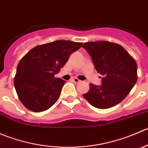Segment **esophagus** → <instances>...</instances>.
<instances>
[{"instance_id": "1", "label": "esophagus", "mask_w": 148, "mask_h": 148, "mask_svg": "<svg viewBox=\"0 0 148 148\" xmlns=\"http://www.w3.org/2000/svg\"><path fill=\"white\" fill-rule=\"evenodd\" d=\"M71 80H72V81L74 82H75V83H79V82H81L79 79H78L77 78H74V79H72Z\"/></svg>"}]
</instances>
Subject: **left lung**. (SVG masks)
Masks as SVG:
<instances>
[{"instance_id": "1", "label": "left lung", "mask_w": 148, "mask_h": 148, "mask_svg": "<svg viewBox=\"0 0 148 148\" xmlns=\"http://www.w3.org/2000/svg\"><path fill=\"white\" fill-rule=\"evenodd\" d=\"M98 73L103 76L102 85L89 84L83 96L96 108L107 109L122 102L138 80L135 59L120 44L110 41H91L83 44Z\"/></svg>"}]
</instances>
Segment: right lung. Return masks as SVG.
<instances>
[{"label": "right lung", "instance_id": "obj_1", "mask_svg": "<svg viewBox=\"0 0 148 148\" xmlns=\"http://www.w3.org/2000/svg\"><path fill=\"white\" fill-rule=\"evenodd\" d=\"M82 43L59 40L38 45L19 62L14 77L16 93L31 111H45L58 100L64 80L54 75L68 62Z\"/></svg>", "mask_w": 148, "mask_h": 148}]
</instances>
